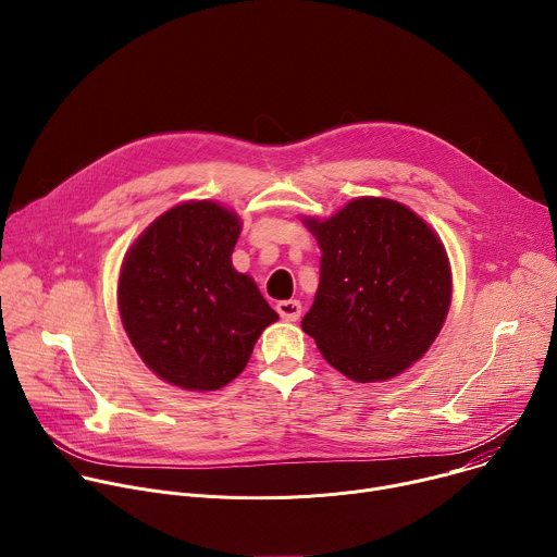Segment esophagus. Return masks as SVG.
I'll return each instance as SVG.
<instances>
[{"label": "esophagus", "mask_w": 557, "mask_h": 557, "mask_svg": "<svg viewBox=\"0 0 557 557\" xmlns=\"http://www.w3.org/2000/svg\"><path fill=\"white\" fill-rule=\"evenodd\" d=\"M277 312L284 322H297L299 314H301V304L297 299H284V301H277Z\"/></svg>", "instance_id": "esophagus-1"}]
</instances>
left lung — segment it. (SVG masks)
Segmentation results:
<instances>
[{"label": "left lung", "mask_w": 557, "mask_h": 557, "mask_svg": "<svg viewBox=\"0 0 557 557\" xmlns=\"http://www.w3.org/2000/svg\"><path fill=\"white\" fill-rule=\"evenodd\" d=\"M301 222L322 249L320 286L301 331L357 383L408 370L438 337L451 304L438 233L404 202L376 196Z\"/></svg>", "instance_id": "left-lung-1"}]
</instances>
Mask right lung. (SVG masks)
Instances as JSON below:
<instances>
[{"instance_id": "1", "label": "right lung", "mask_w": 557, "mask_h": 557, "mask_svg": "<svg viewBox=\"0 0 557 557\" xmlns=\"http://www.w3.org/2000/svg\"><path fill=\"white\" fill-rule=\"evenodd\" d=\"M240 231L233 209L187 200L158 215L123 258L116 286L123 329L143 363L170 385L224 387L280 320L253 277L233 269Z\"/></svg>"}]
</instances>
